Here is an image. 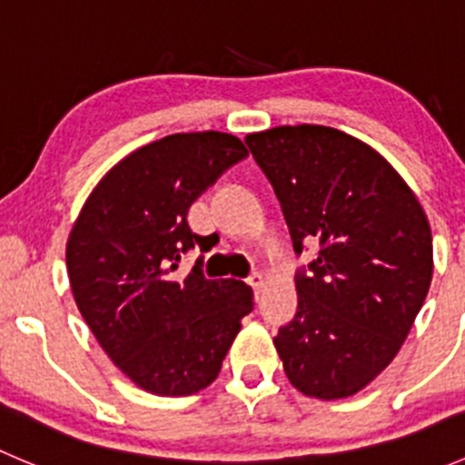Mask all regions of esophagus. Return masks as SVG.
Wrapping results in <instances>:
<instances>
[{
	"instance_id": "1",
	"label": "esophagus",
	"mask_w": 465,
	"mask_h": 465,
	"mask_svg": "<svg viewBox=\"0 0 465 465\" xmlns=\"http://www.w3.org/2000/svg\"><path fill=\"white\" fill-rule=\"evenodd\" d=\"M247 283H250L254 290H259L261 285H262V274H259V272H254V274H252L250 279H247Z\"/></svg>"
}]
</instances>
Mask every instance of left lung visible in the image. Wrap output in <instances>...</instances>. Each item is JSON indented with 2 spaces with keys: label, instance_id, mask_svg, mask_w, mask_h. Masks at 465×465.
I'll return each mask as SVG.
<instances>
[{
  "label": "left lung",
  "instance_id": "8db88e82",
  "mask_svg": "<svg viewBox=\"0 0 465 465\" xmlns=\"http://www.w3.org/2000/svg\"><path fill=\"white\" fill-rule=\"evenodd\" d=\"M283 209L292 247L317 259L294 276L297 315L274 337L292 387L349 398L389 367L432 283V232L414 191L367 145L326 125L247 134Z\"/></svg>",
  "mask_w": 465,
  "mask_h": 465
}]
</instances>
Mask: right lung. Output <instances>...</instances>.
Masks as SVG:
<instances>
[{
    "label": "right lung",
    "instance_id": "obj_1",
    "mask_svg": "<svg viewBox=\"0 0 465 465\" xmlns=\"http://www.w3.org/2000/svg\"><path fill=\"white\" fill-rule=\"evenodd\" d=\"M247 157L227 133H180L142 145L103 175L67 241L74 299L107 358L154 396H191L218 378L250 285L204 279L200 262L177 279L182 254L204 236L189 206Z\"/></svg>",
    "mask_w": 465,
    "mask_h": 465
}]
</instances>
